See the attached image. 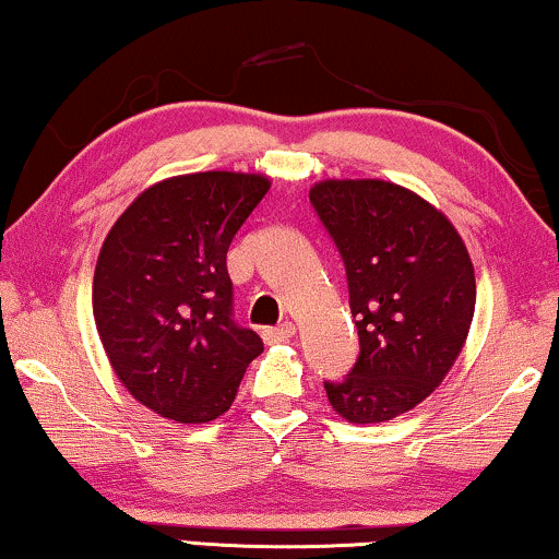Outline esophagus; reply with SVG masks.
Here are the masks:
<instances>
[{
    "mask_svg": "<svg viewBox=\"0 0 559 559\" xmlns=\"http://www.w3.org/2000/svg\"><path fill=\"white\" fill-rule=\"evenodd\" d=\"M293 336H295V323L293 321H285L282 325H274V329L264 331L266 342H289Z\"/></svg>",
    "mask_w": 559,
    "mask_h": 559,
    "instance_id": "obj_1",
    "label": "esophagus"
}]
</instances>
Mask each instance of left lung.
Returning <instances> with one entry per match:
<instances>
[{
    "instance_id": "left-lung-1",
    "label": "left lung",
    "mask_w": 559,
    "mask_h": 559,
    "mask_svg": "<svg viewBox=\"0 0 559 559\" xmlns=\"http://www.w3.org/2000/svg\"><path fill=\"white\" fill-rule=\"evenodd\" d=\"M310 205L344 259L359 357L329 403L349 424L416 408L444 380L475 313V270L444 213L382 179H325Z\"/></svg>"
}]
</instances>
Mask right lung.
Masks as SVG:
<instances>
[{"label":"right lung","mask_w":559,"mask_h":559,"mask_svg":"<svg viewBox=\"0 0 559 559\" xmlns=\"http://www.w3.org/2000/svg\"><path fill=\"white\" fill-rule=\"evenodd\" d=\"M270 190L262 174L164 179L107 234L92 285L94 323L130 395L179 424H207L234 403L264 352L234 321L228 246Z\"/></svg>","instance_id":"right-lung-1"}]
</instances>
